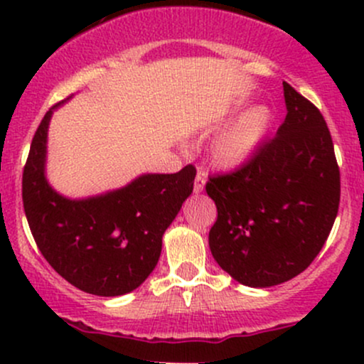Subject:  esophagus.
I'll use <instances>...</instances> for the list:
<instances>
[{
	"label": "esophagus",
	"instance_id": "esophagus-1",
	"mask_svg": "<svg viewBox=\"0 0 364 364\" xmlns=\"http://www.w3.org/2000/svg\"><path fill=\"white\" fill-rule=\"evenodd\" d=\"M203 186H205V174H203V171H198L195 176V183H193V191L196 195L202 193L203 191Z\"/></svg>",
	"mask_w": 364,
	"mask_h": 364
}]
</instances>
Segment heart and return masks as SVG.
Listing matches in <instances>:
<instances>
[{"instance_id": "1", "label": "heart", "mask_w": 364, "mask_h": 364, "mask_svg": "<svg viewBox=\"0 0 364 364\" xmlns=\"http://www.w3.org/2000/svg\"><path fill=\"white\" fill-rule=\"evenodd\" d=\"M270 127V111L253 107L236 118L210 145L212 162L220 169L245 164L258 149Z\"/></svg>"}]
</instances>
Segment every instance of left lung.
I'll return each instance as SVG.
<instances>
[{
    "mask_svg": "<svg viewBox=\"0 0 364 364\" xmlns=\"http://www.w3.org/2000/svg\"><path fill=\"white\" fill-rule=\"evenodd\" d=\"M277 135L248 162L208 178L217 220L208 246L220 269L250 287L277 286L310 267L337 217L341 173L315 104L287 82Z\"/></svg>",
    "mask_w": 364,
    "mask_h": 364,
    "instance_id": "left-lung-1",
    "label": "left lung"
}]
</instances>
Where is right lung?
I'll return each instance as SVG.
<instances>
[{
  "mask_svg": "<svg viewBox=\"0 0 364 364\" xmlns=\"http://www.w3.org/2000/svg\"><path fill=\"white\" fill-rule=\"evenodd\" d=\"M51 112H46L36 129L22 176L25 215L37 248L80 291L127 294L156 269L162 235L193 191L195 166L174 174H144L95 198L68 200L44 178Z\"/></svg>",
  "mask_w": 364,
  "mask_h": 364,
  "instance_id": "obj_1",
  "label": "right lung"
}]
</instances>
